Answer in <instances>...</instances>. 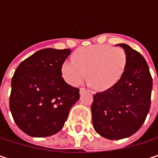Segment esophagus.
Segmentation results:
<instances>
[{
  "label": "esophagus",
  "mask_w": 158,
  "mask_h": 158,
  "mask_svg": "<svg viewBox=\"0 0 158 158\" xmlns=\"http://www.w3.org/2000/svg\"><path fill=\"white\" fill-rule=\"evenodd\" d=\"M85 90H86V89H85V88H80V89H79V93H83Z\"/></svg>",
  "instance_id": "esophagus-1"
}]
</instances>
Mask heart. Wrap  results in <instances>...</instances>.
<instances>
[{
	"instance_id": "heart-1",
	"label": "heart",
	"mask_w": 158,
	"mask_h": 158,
	"mask_svg": "<svg viewBox=\"0 0 158 158\" xmlns=\"http://www.w3.org/2000/svg\"><path fill=\"white\" fill-rule=\"evenodd\" d=\"M72 60H66L61 65L62 76L69 84L79 85L87 73L88 82L92 88L104 90L113 87L123 77L127 54L121 48L95 45L78 49Z\"/></svg>"
}]
</instances>
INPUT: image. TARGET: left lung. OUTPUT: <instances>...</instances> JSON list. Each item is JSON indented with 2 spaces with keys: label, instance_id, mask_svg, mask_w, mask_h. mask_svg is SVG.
<instances>
[{
  "label": "left lung",
  "instance_id": "1",
  "mask_svg": "<svg viewBox=\"0 0 158 158\" xmlns=\"http://www.w3.org/2000/svg\"><path fill=\"white\" fill-rule=\"evenodd\" d=\"M127 65L121 79L105 91L93 96L92 124L95 131L110 140L135 134L143 125L151 104L153 80L142 55L125 44Z\"/></svg>",
  "mask_w": 158,
  "mask_h": 158
}]
</instances>
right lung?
I'll list each match as a JSON object with an SVG mask.
<instances>
[{
    "instance_id": "1",
    "label": "right lung",
    "mask_w": 158,
    "mask_h": 158,
    "mask_svg": "<svg viewBox=\"0 0 158 158\" xmlns=\"http://www.w3.org/2000/svg\"><path fill=\"white\" fill-rule=\"evenodd\" d=\"M71 50L45 48L23 60L12 79L10 110L17 126L33 137L58 133L79 89L62 78L61 65Z\"/></svg>"
}]
</instances>
